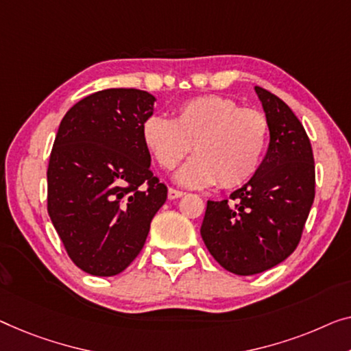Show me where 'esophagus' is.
Here are the masks:
<instances>
[{
    "label": "esophagus",
    "instance_id": "34e87169",
    "mask_svg": "<svg viewBox=\"0 0 351 351\" xmlns=\"http://www.w3.org/2000/svg\"><path fill=\"white\" fill-rule=\"evenodd\" d=\"M167 195H169V200H175V198H180V197L184 195V192L178 191V189H173V187H170L169 193H167Z\"/></svg>",
    "mask_w": 351,
    "mask_h": 351
}]
</instances>
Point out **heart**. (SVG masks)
Instances as JSON below:
<instances>
[{"label": "heart", "instance_id": "b5f03b06", "mask_svg": "<svg viewBox=\"0 0 351 351\" xmlns=\"http://www.w3.org/2000/svg\"><path fill=\"white\" fill-rule=\"evenodd\" d=\"M142 140L160 169L171 170L192 149V159L175 173L178 184L192 189H232L252 180L269 142V123L257 110L241 108L232 99L200 96L181 104L173 119L149 117Z\"/></svg>", "mask_w": 351, "mask_h": 351}]
</instances>
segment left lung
<instances>
[{
	"instance_id": "8db88e82",
	"label": "left lung",
	"mask_w": 351,
	"mask_h": 351,
	"mask_svg": "<svg viewBox=\"0 0 351 351\" xmlns=\"http://www.w3.org/2000/svg\"><path fill=\"white\" fill-rule=\"evenodd\" d=\"M255 93L269 123L260 169L230 200H208L200 233L222 268L252 276L290 257L315 197L311 140L287 104L263 88Z\"/></svg>"
}]
</instances>
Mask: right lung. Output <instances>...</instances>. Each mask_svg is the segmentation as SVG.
I'll use <instances>...</instances> for the list:
<instances>
[{"label": "right lung", "mask_w": 351, "mask_h": 351, "mask_svg": "<svg viewBox=\"0 0 351 351\" xmlns=\"http://www.w3.org/2000/svg\"><path fill=\"white\" fill-rule=\"evenodd\" d=\"M154 102L146 91L112 88L83 97L61 119L47 208L67 255L91 276L128 268L167 200L142 140Z\"/></svg>", "instance_id": "right-lung-1"}]
</instances>
